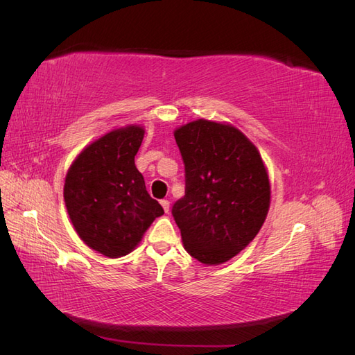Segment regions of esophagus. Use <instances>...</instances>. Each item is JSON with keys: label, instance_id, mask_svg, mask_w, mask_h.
Returning <instances> with one entry per match:
<instances>
[{"label": "esophagus", "instance_id": "obj_1", "mask_svg": "<svg viewBox=\"0 0 355 355\" xmlns=\"http://www.w3.org/2000/svg\"><path fill=\"white\" fill-rule=\"evenodd\" d=\"M159 202H161V206H163L164 211L168 213V210H170V201H168V200H161Z\"/></svg>", "mask_w": 355, "mask_h": 355}]
</instances>
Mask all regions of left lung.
I'll list each match as a JSON object with an SVG mask.
<instances>
[{
    "label": "left lung",
    "instance_id": "left-lung-1",
    "mask_svg": "<svg viewBox=\"0 0 355 355\" xmlns=\"http://www.w3.org/2000/svg\"><path fill=\"white\" fill-rule=\"evenodd\" d=\"M185 196L171 213L185 250L206 265L230 261L262 228L271 185L257 148L232 124L191 121L175 130Z\"/></svg>",
    "mask_w": 355,
    "mask_h": 355
}]
</instances>
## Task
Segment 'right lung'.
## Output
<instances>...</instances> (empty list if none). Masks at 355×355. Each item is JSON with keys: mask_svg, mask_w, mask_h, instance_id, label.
<instances>
[{"mask_svg": "<svg viewBox=\"0 0 355 355\" xmlns=\"http://www.w3.org/2000/svg\"><path fill=\"white\" fill-rule=\"evenodd\" d=\"M144 135L141 125L114 128L83 149L65 178L63 198L78 237L112 259L133 252L164 214L135 166Z\"/></svg>", "mask_w": 355, "mask_h": 355, "instance_id": "right-lung-1", "label": "right lung"}]
</instances>
